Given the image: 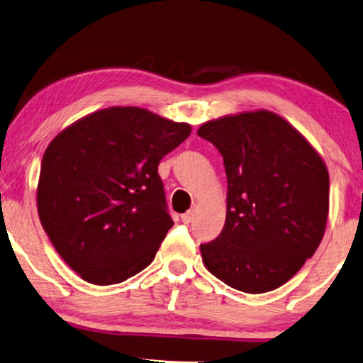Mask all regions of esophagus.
Instances as JSON below:
<instances>
[{
  "mask_svg": "<svg viewBox=\"0 0 363 363\" xmlns=\"http://www.w3.org/2000/svg\"><path fill=\"white\" fill-rule=\"evenodd\" d=\"M193 217H194V211L189 209L185 214H182V222L183 224H189V222L193 220Z\"/></svg>",
  "mask_w": 363,
  "mask_h": 363,
  "instance_id": "1",
  "label": "esophagus"
}]
</instances>
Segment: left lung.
Returning <instances> with one entry per match:
<instances>
[{"label":"left lung","instance_id":"1","mask_svg":"<svg viewBox=\"0 0 363 363\" xmlns=\"http://www.w3.org/2000/svg\"><path fill=\"white\" fill-rule=\"evenodd\" d=\"M198 135L224 159L227 216L201 245L211 274L237 291L264 294L294 277L320 247L330 174L313 146L269 110L206 121Z\"/></svg>","mask_w":363,"mask_h":363}]
</instances>
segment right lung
I'll return each mask as SVG.
<instances>
[{
  "instance_id": "1",
  "label": "right lung",
  "mask_w": 363,
  "mask_h": 363,
  "mask_svg": "<svg viewBox=\"0 0 363 363\" xmlns=\"http://www.w3.org/2000/svg\"><path fill=\"white\" fill-rule=\"evenodd\" d=\"M191 133L146 108L110 107L48 144L37 186L43 230L84 281L111 286L147 267L174 225L159 162Z\"/></svg>"
}]
</instances>
